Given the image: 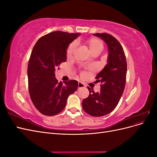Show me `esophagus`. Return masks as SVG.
<instances>
[{"label":"esophagus","instance_id":"1","mask_svg":"<svg viewBox=\"0 0 157 157\" xmlns=\"http://www.w3.org/2000/svg\"><path fill=\"white\" fill-rule=\"evenodd\" d=\"M85 87V85L83 84V83H82V82H78V88L80 89V88H84Z\"/></svg>","mask_w":157,"mask_h":157}]
</instances>
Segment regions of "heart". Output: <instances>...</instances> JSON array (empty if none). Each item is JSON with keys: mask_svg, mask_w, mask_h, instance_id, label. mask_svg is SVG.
<instances>
[{"mask_svg": "<svg viewBox=\"0 0 157 157\" xmlns=\"http://www.w3.org/2000/svg\"><path fill=\"white\" fill-rule=\"evenodd\" d=\"M88 51L90 54L95 52H99V53L103 49V43L101 40L97 39V38H90L85 41ZM77 46V44L75 42H73L68 46L67 50H66V56L67 58H70L73 56L74 51Z\"/></svg>", "mask_w": 157, "mask_h": 157, "instance_id": "1", "label": "heart"}]
</instances>
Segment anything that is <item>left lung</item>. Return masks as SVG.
I'll list each match as a JSON object with an SVG mask.
<instances>
[{
	"label": "left lung",
	"mask_w": 157,
	"mask_h": 157,
	"mask_svg": "<svg viewBox=\"0 0 157 157\" xmlns=\"http://www.w3.org/2000/svg\"><path fill=\"white\" fill-rule=\"evenodd\" d=\"M105 41L108 46L107 64L96 76L101 89L94 92L89 87V96L82 101L84 111L93 117H101L115 109L124 92L127 63L122 46L115 37L107 33L93 34Z\"/></svg>",
	"instance_id": "left-lung-1"
}]
</instances>
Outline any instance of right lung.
<instances>
[{"label": "right lung", "mask_w": 157, "mask_h": 157, "mask_svg": "<svg viewBox=\"0 0 157 157\" xmlns=\"http://www.w3.org/2000/svg\"><path fill=\"white\" fill-rule=\"evenodd\" d=\"M80 35L52 32L40 38L32 50L27 68L29 92L33 105L44 115L53 116L63 111L69 95L78 88L77 80L58 82L55 71L67 59L68 46Z\"/></svg>", "instance_id": "1"}]
</instances>
